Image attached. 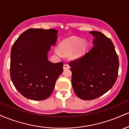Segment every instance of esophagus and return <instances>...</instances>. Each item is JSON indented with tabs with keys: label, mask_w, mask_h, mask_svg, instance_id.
<instances>
[{
	"label": "esophagus",
	"mask_w": 129,
	"mask_h": 129,
	"mask_svg": "<svg viewBox=\"0 0 129 129\" xmlns=\"http://www.w3.org/2000/svg\"><path fill=\"white\" fill-rule=\"evenodd\" d=\"M69 68H70L69 65L67 64V63H65V64L63 65V70L68 69H69Z\"/></svg>",
	"instance_id": "obj_1"
}]
</instances>
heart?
<instances>
[{
	"mask_svg": "<svg viewBox=\"0 0 129 129\" xmlns=\"http://www.w3.org/2000/svg\"><path fill=\"white\" fill-rule=\"evenodd\" d=\"M87 48V42L84 40H81L76 37L69 38L63 41L60 44V49L56 48L55 53L60 56L62 52L66 54H70L72 53L73 58H78L85 53Z\"/></svg>",
	"mask_w": 129,
	"mask_h": 129,
	"instance_id": "1",
	"label": "heart"
}]
</instances>
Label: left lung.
Listing matches in <instances>:
<instances>
[{"instance_id":"obj_1","label":"left lung","mask_w":129,"mask_h":129,"mask_svg":"<svg viewBox=\"0 0 129 129\" xmlns=\"http://www.w3.org/2000/svg\"><path fill=\"white\" fill-rule=\"evenodd\" d=\"M90 33L94 38L92 48L69 63L74 91L84 100H94L111 89L119 69V59L110 39L99 31Z\"/></svg>"}]
</instances>
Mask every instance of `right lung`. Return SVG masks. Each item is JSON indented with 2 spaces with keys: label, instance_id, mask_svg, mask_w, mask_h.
Here are the masks:
<instances>
[{
  "label": "right lung",
  "instance_id": "right-lung-1",
  "mask_svg": "<svg viewBox=\"0 0 129 129\" xmlns=\"http://www.w3.org/2000/svg\"><path fill=\"white\" fill-rule=\"evenodd\" d=\"M57 30L30 28L22 33L11 50L10 76L15 88L24 97L44 100L52 93L63 63L48 60L51 45L57 40Z\"/></svg>",
  "mask_w": 129,
  "mask_h": 129
}]
</instances>
